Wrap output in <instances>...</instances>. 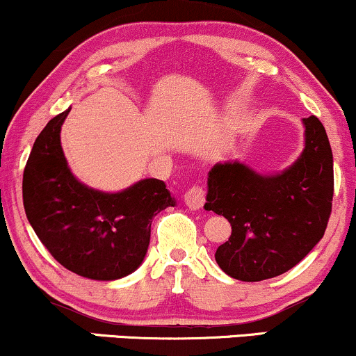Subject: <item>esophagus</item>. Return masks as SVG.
<instances>
[{
    "label": "esophagus",
    "mask_w": 356,
    "mask_h": 356,
    "mask_svg": "<svg viewBox=\"0 0 356 356\" xmlns=\"http://www.w3.org/2000/svg\"><path fill=\"white\" fill-rule=\"evenodd\" d=\"M184 202H186V206L192 211L201 209L204 202H206V192H204L201 186H192L191 189H187L186 194H184Z\"/></svg>",
    "instance_id": "obj_1"
}]
</instances>
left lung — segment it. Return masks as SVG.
<instances>
[{
	"mask_svg": "<svg viewBox=\"0 0 356 356\" xmlns=\"http://www.w3.org/2000/svg\"><path fill=\"white\" fill-rule=\"evenodd\" d=\"M305 149L283 172L264 175L239 161L207 175L204 209L229 220V241L216 251L227 276L263 281L295 268L320 243L332 214L333 154L325 127L303 118Z\"/></svg>",
	"mask_w": 356,
	"mask_h": 356,
	"instance_id": "8db88e82",
	"label": "left lung"
}]
</instances>
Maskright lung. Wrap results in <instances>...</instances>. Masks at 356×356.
<instances>
[{
  "label": "right lung",
  "mask_w": 356,
  "mask_h": 356,
  "mask_svg": "<svg viewBox=\"0 0 356 356\" xmlns=\"http://www.w3.org/2000/svg\"><path fill=\"white\" fill-rule=\"evenodd\" d=\"M70 108L36 137L23 174L26 218L43 246L76 275L120 280L140 266L154 216L175 206L164 181L142 179L120 192H104L72 174L60 132Z\"/></svg>",
  "instance_id": "obj_1"
}]
</instances>
